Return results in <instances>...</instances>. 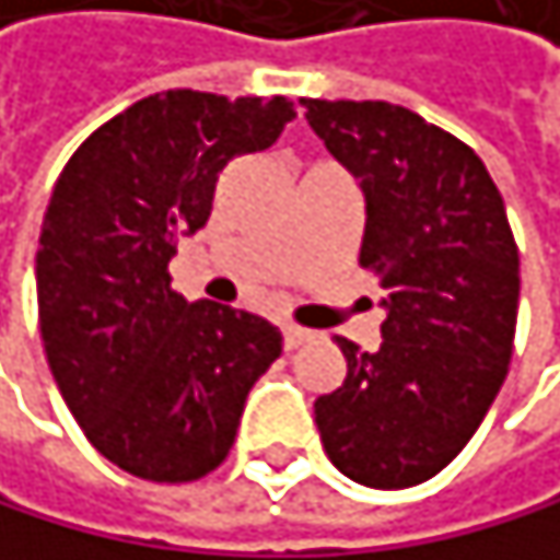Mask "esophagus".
<instances>
[{
    "mask_svg": "<svg viewBox=\"0 0 560 560\" xmlns=\"http://www.w3.org/2000/svg\"><path fill=\"white\" fill-rule=\"evenodd\" d=\"M308 329H302V326H292V323H285L282 326V340H285V350H295V347H302L305 340H308Z\"/></svg>",
    "mask_w": 560,
    "mask_h": 560,
    "instance_id": "1",
    "label": "esophagus"
}]
</instances>
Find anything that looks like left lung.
Masks as SVG:
<instances>
[{"mask_svg":"<svg viewBox=\"0 0 560 560\" xmlns=\"http://www.w3.org/2000/svg\"><path fill=\"white\" fill-rule=\"evenodd\" d=\"M305 118L363 189L360 265L381 275V347L347 357L316 397L329 463L374 490L442 472L503 387L521 299V255L482 159L387 101L302 97Z\"/></svg>","mask_w":560,"mask_h":560,"instance_id":"1","label":"left lung"}]
</instances>
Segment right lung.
Here are the masks:
<instances>
[{"mask_svg": "<svg viewBox=\"0 0 560 560\" xmlns=\"http://www.w3.org/2000/svg\"><path fill=\"white\" fill-rule=\"evenodd\" d=\"M292 118L285 97L149 94L91 131L54 186L36 252L43 350L88 442L131 476L213 472L282 353L268 319L173 292L170 261L207 224L224 166Z\"/></svg>", "mask_w": 560, "mask_h": 560, "instance_id": "add662e5", "label": "right lung"}]
</instances>
